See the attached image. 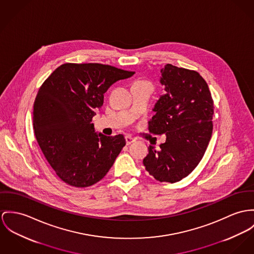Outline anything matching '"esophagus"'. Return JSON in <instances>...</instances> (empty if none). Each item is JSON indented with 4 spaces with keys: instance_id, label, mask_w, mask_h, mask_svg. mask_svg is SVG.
Masks as SVG:
<instances>
[{
    "instance_id": "34e87169",
    "label": "esophagus",
    "mask_w": 254,
    "mask_h": 254,
    "mask_svg": "<svg viewBox=\"0 0 254 254\" xmlns=\"http://www.w3.org/2000/svg\"><path fill=\"white\" fill-rule=\"evenodd\" d=\"M134 141H135L134 138H132V137L129 136V135H127V136H126V143H127V145H130V144L133 143Z\"/></svg>"
}]
</instances>
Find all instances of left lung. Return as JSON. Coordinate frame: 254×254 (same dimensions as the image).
Returning a JSON list of instances; mask_svg holds the SVG:
<instances>
[{
  "label": "left lung",
  "instance_id": "8db88e82",
  "mask_svg": "<svg viewBox=\"0 0 254 254\" xmlns=\"http://www.w3.org/2000/svg\"><path fill=\"white\" fill-rule=\"evenodd\" d=\"M164 95L149 122L154 134H165L159 149L150 146L143 159L146 170L159 182L176 183L198 165L213 132L214 101L208 84L194 70L167 64L160 69Z\"/></svg>",
  "mask_w": 254,
  "mask_h": 254
}]
</instances>
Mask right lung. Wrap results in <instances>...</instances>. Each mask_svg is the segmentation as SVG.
Masks as SVG:
<instances>
[{"label":"right lung","mask_w":254,"mask_h":254,"mask_svg":"<svg viewBox=\"0 0 254 254\" xmlns=\"http://www.w3.org/2000/svg\"><path fill=\"white\" fill-rule=\"evenodd\" d=\"M127 71L101 64H64L39 88L34 129L39 147L59 178L69 186L95 185L112 167L126 139L97 133L92 124L103 94Z\"/></svg>","instance_id":"add662e5"}]
</instances>
